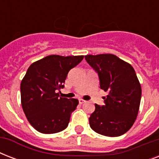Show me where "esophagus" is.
<instances>
[{
    "mask_svg": "<svg viewBox=\"0 0 159 159\" xmlns=\"http://www.w3.org/2000/svg\"><path fill=\"white\" fill-rule=\"evenodd\" d=\"M78 102H79V104H83V103H85L86 102V101H84V100H82V99H79L78 100Z\"/></svg>",
    "mask_w": 159,
    "mask_h": 159,
    "instance_id": "obj_1",
    "label": "esophagus"
}]
</instances>
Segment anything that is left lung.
<instances>
[{
    "mask_svg": "<svg viewBox=\"0 0 159 159\" xmlns=\"http://www.w3.org/2000/svg\"><path fill=\"white\" fill-rule=\"evenodd\" d=\"M85 59L98 74L100 87L108 92L104 105H95L91 128L108 137H117L132 127L138 115L141 86L129 63L114 54L87 55Z\"/></svg>",
    "mask_w": 159,
    "mask_h": 159,
    "instance_id": "8db88e82",
    "label": "left lung"
}]
</instances>
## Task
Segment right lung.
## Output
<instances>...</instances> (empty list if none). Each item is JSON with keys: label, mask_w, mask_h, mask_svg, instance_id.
Returning <instances> with one entry per match:
<instances>
[{"label": "right lung", "mask_w": 159, "mask_h": 159, "mask_svg": "<svg viewBox=\"0 0 159 159\" xmlns=\"http://www.w3.org/2000/svg\"><path fill=\"white\" fill-rule=\"evenodd\" d=\"M83 56L49 55L29 67L20 84L21 105L25 116L36 130L55 134L67 128L77 99L60 97L70 70Z\"/></svg>", "instance_id": "obj_1"}]
</instances>
